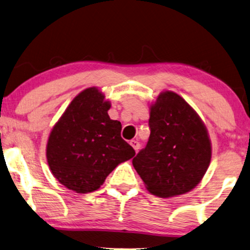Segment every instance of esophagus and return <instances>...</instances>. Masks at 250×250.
<instances>
[{"label": "esophagus", "instance_id": "obj_1", "mask_svg": "<svg viewBox=\"0 0 250 250\" xmlns=\"http://www.w3.org/2000/svg\"><path fill=\"white\" fill-rule=\"evenodd\" d=\"M130 145L132 146V147H134V149L136 152L138 151L139 148H141V144H139V142L138 141H135V139H132V141L130 142Z\"/></svg>", "mask_w": 250, "mask_h": 250}]
</instances>
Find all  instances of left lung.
Instances as JSON below:
<instances>
[{"mask_svg": "<svg viewBox=\"0 0 250 250\" xmlns=\"http://www.w3.org/2000/svg\"><path fill=\"white\" fill-rule=\"evenodd\" d=\"M151 135L132 159L145 188L160 198L185 194L202 181L211 160L207 127L194 108L165 90L149 104Z\"/></svg>", "mask_w": 250, "mask_h": 250, "instance_id": "left-lung-1", "label": "left lung"}]
</instances>
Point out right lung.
<instances>
[{"mask_svg": "<svg viewBox=\"0 0 250 250\" xmlns=\"http://www.w3.org/2000/svg\"><path fill=\"white\" fill-rule=\"evenodd\" d=\"M111 102L97 86L76 95L50 131L46 162L53 177L73 192L85 194L104 184L135 149L121 138V123L108 115Z\"/></svg>", "mask_w": 250, "mask_h": 250, "instance_id": "obj_1", "label": "right lung"}]
</instances>
